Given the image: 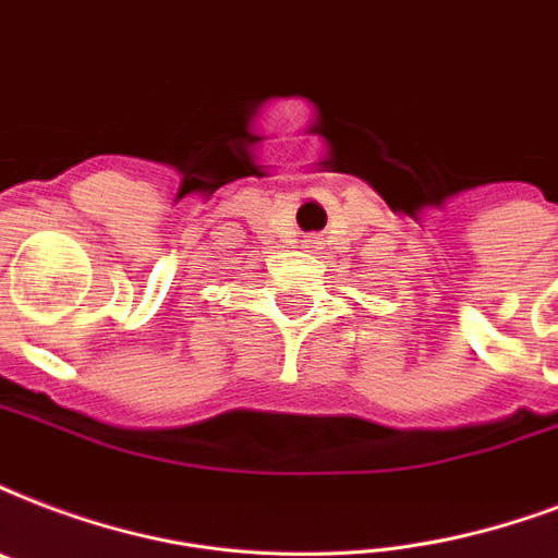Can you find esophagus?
I'll return each mask as SVG.
<instances>
[{
	"label": "esophagus",
	"instance_id": "obj_1",
	"mask_svg": "<svg viewBox=\"0 0 558 558\" xmlns=\"http://www.w3.org/2000/svg\"><path fill=\"white\" fill-rule=\"evenodd\" d=\"M304 248H316V236H310V240H304Z\"/></svg>",
	"mask_w": 558,
	"mask_h": 558
}]
</instances>
